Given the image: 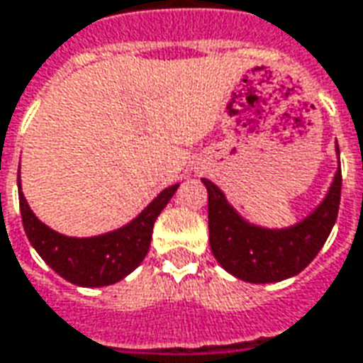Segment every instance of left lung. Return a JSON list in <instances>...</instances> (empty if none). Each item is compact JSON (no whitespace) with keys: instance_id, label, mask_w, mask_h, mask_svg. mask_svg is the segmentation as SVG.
I'll list each match as a JSON object with an SVG mask.
<instances>
[{"instance_id":"obj_1","label":"left lung","mask_w":363,"mask_h":363,"mask_svg":"<svg viewBox=\"0 0 363 363\" xmlns=\"http://www.w3.org/2000/svg\"><path fill=\"white\" fill-rule=\"evenodd\" d=\"M202 182L208 190L212 253L228 273L247 283H275L301 273L323 250L338 218L342 169L336 171L323 204L287 230H263L243 222L216 184L206 179Z\"/></svg>"}]
</instances>
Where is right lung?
<instances>
[{
  "instance_id": "1",
  "label": "right lung",
  "mask_w": 363,
  "mask_h": 363,
  "mask_svg": "<svg viewBox=\"0 0 363 363\" xmlns=\"http://www.w3.org/2000/svg\"><path fill=\"white\" fill-rule=\"evenodd\" d=\"M19 182V179H17ZM179 184L164 189L131 224L98 238H67L39 222L21 194L19 208L25 234L43 261L62 279L80 287H106L129 275L143 261L151 245L153 224Z\"/></svg>"
}]
</instances>
